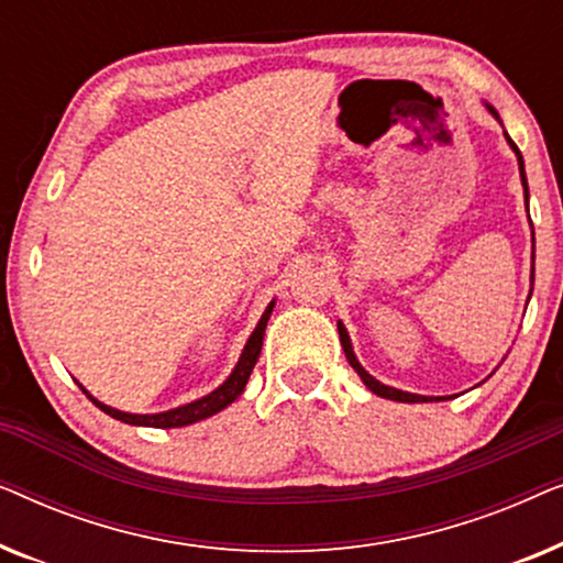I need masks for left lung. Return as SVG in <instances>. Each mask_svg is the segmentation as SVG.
Wrapping results in <instances>:
<instances>
[{"instance_id": "obj_1", "label": "left lung", "mask_w": 563, "mask_h": 563, "mask_svg": "<svg viewBox=\"0 0 563 563\" xmlns=\"http://www.w3.org/2000/svg\"><path fill=\"white\" fill-rule=\"evenodd\" d=\"M489 112L495 114L497 118V112H495V107H489ZM499 120V118H497ZM507 141H510V137H507ZM510 145L515 148V153H518V164H520V176H522V187H526V205H528V179H526V168H522V156H520V151H518V145H515L512 141H510ZM338 333H341V343H343V351H345V358H349V364L356 368V374L361 376V379H364V384L368 389L374 391V395H379V397H387V399H395V402H433V397H420V395H410V391H402V389H395V387H387V384H382V382H376L372 374L368 372H364V366L358 364L356 361V356H353V349H351V338H349V333H345V328L341 325V322H338Z\"/></svg>"}]
</instances>
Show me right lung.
I'll list each match as a JSON object with an SVG mask.
<instances>
[{
  "instance_id": "1",
  "label": "right lung",
  "mask_w": 563,
  "mask_h": 563,
  "mask_svg": "<svg viewBox=\"0 0 563 563\" xmlns=\"http://www.w3.org/2000/svg\"><path fill=\"white\" fill-rule=\"evenodd\" d=\"M274 310V302L266 307V312L261 314L256 330H253L249 343H245V349L241 353V361H238V366L233 368V374L228 376V382L222 384L212 391V395H207L202 399H197V402H189L184 407H176V410H168V412H158V415H130V412H120L114 410V407H107L102 402H97L95 397L89 395L87 389H84V395H87L91 402H95L99 410L110 415L114 420H122L128 422V426H148V428H181V426H191V422L197 420H205L210 418V415L225 410L230 402H235L238 397H241V391L245 389V382H249V376L253 372V366H256V361L261 356V345H264V330H266V322H268V314Z\"/></svg>"
}]
</instances>
